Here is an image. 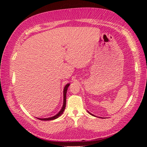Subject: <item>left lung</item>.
<instances>
[{
  "instance_id": "8db88e82",
  "label": "left lung",
  "mask_w": 147,
  "mask_h": 147,
  "mask_svg": "<svg viewBox=\"0 0 147 147\" xmlns=\"http://www.w3.org/2000/svg\"><path fill=\"white\" fill-rule=\"evenodd\" d=\"M88 113H90V115H92V116H94V117H96V116H94V115H92V114H91V113H90V112H88Z\"/></svg>"
}]
</instances>
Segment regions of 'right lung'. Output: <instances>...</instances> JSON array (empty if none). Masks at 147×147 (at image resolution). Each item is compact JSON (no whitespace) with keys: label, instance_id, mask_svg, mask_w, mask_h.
<instances>
[{"label":"right lung","instance_id":"right-lung-1","mask_svg":"<svg viewBox=\"0 0 147 147\" xmlns=\"http://www.w3.org/2000/svg\"><path fill=\"white\" fill-rule=\"evenodd\" d=\"M70 85V83L67 84L66 85L64 86V91H63V105L62 108L61 109V110L59 112L57 113L56 115H55V116L50 117V118H37L38 119L40 120H42V121H49V120H53V119H55L56 118H57L58 117H59L61 115L63 114V113L64 112V111L65 110V105H66V93H67V91L68 87Z\"/></svg>","mask_w":147,"mask_h":147}]
</instances>
